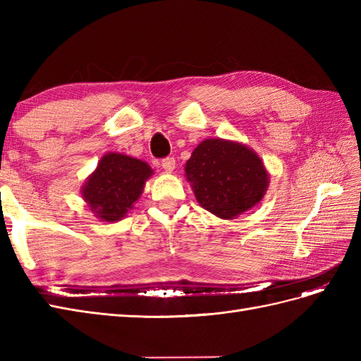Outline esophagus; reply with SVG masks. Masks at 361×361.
Here are the masks:
<instances>
[{
	"label": "esophagus",
	"mask_w": 361,
	"mask_h": 361,
	"mask_svg": "<svg viewBox=\"0 0 361 361\" xmlns=\"http://www.w3.org/2000/svg\"><path fill=\"white\" fill-rule=\"evenodd\" d=\"M161 166L166 171H173L174 166H176V161H174L173 157H167L161 161Z\"/></svg>",
	"instance_id": "34e87169"
}]
</instances>
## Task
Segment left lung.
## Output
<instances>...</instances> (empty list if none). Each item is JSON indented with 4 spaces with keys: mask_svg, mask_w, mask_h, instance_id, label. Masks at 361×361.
<instances>
[{
    "mask_svg": "<svg viewBox=\"0 0 361 361\" xmlns=\"http://www.w3.org/2000/svg\"><path fill=\"white\" fill-rule=\"evenodd\" d=\"M197 202L214 215L233 220L264 197L268 173L253 150L224 140H204L185 166Z\"/></svg>",
    "mask_w": 361,
    "mask_h": 361,
    "instance_id": "obj_1",
    "label": "left lung"
}]
</instances>
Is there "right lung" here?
<instances>
[{
	"instance_id": "obj_1",
	"label": "right lung",
	"mask_w": 361,
	"mask_h": 361,
	"mask_svg": "<svg viewBox=\"0 0 361 361\" xmlns=\"http://www.w3.org/2000/svg\"><path fill=\"white\" fill-rule=\"evenodd\" d=\"M150 174V167L143 161L122 154H106L87 179L82 197L104 221H118L138 200Z\"/></svg>"
}]
</instances>
